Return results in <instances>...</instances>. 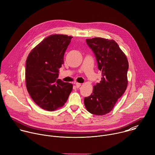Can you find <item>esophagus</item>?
Segmentation results:
<instances>
[{
	"label": "esophagus",
	"instance_id": "obj_1",
	"mask_svg": "<svg viewBox=\"0 0 155 155\" xmlns=\"http://www.w3.org/2000/svg\"><path fill=\"white\" fill-rule=\"evenodd\" d=\"M75 85H76V87H80L81 86V83H75Z\"/></svg>",
	"mask_w": 155,
	"mask_h": 155
}]
</instances>
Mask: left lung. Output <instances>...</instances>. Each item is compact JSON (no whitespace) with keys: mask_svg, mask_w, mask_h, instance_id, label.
<instances>
[{"mask_svg":"<svg viewBox=\"0 0 155 155\" xmlns=\"http://www.w3.org/2000/svg\"><path fill=\"white\" fill-rule=\"evenodd\" d=\"M86 41L96 56L102 77L94 86L93 93L84 97V104L90 113L104 115L111 111L126 90L129 64L115 41L96 37Z\"/></svg>","mask_w":155,"mask_h":155,"instance_id":"left-lung-1","label":"left lung"}]
</instances>
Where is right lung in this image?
<instances>
[{
  "instance_id": "right-lung-1",
  "label": "right lung",
  "mask_w": 155,
  "mask_h": 155,
  "mask_svg": "<svg viewBox=\"0 0 155 155\" xmlns=\"http://www.w3.org/2000/svg\"><path fill=\"white\" fill-rule=\"evenodd\" d=\"M71 36L51 35L29 54L26 64L27 90L34 102L47 111L61 107L68 99L73 85L58 79L59 69Z\"/></svg>"
}]
</instances>
